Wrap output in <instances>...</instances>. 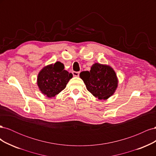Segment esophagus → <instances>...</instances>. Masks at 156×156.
<instances>
[{"label":"esophagus","mask_w":156,"mask_h":156,"mask_svg":"<svg viewBox=\"0 0 156 156\" xmlns=\"http://www.w3.org/2000/svg\"><path fill=\"white\" fill-rule=\"evenodd\" d=\"M72 74H73V75L74 77H79V72H73Z\"/></svg>","instance_id":"34e87169"}]
</instances>
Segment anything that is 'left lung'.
<instances>
[{
    "instance_id": "left-lung-1",
    "label": "left lung",
    "mask_w": 156,
    "mask_h": 156,
    "mask_svg": "<svg viewBox=\"0 0 156 156\" xmlns=\"http://www.w3.org/2000/svg\"><path fill=\"white\" fill-rule=\"evenodd\" d=\"M88 90L100 100H106L114 94L118 86L116 75L112 68L94 64L90 72L80 73Z\"/></svg>"
}]
</instances>
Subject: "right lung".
Instances as JSON below:
<instances>
[{
	"mask_svg": "<svg viewBox=\"0 0 156 156\" xmlns=\"http://www.w3.org/2000/svg\"><path fill=\"white\" fill-rule=\"evenodd\" d=\"M64 64L56 62L41 69L37 76V83L40 90L48 98L55 96L64 90L72 73L64 70Z\"/></svg>",
	"mask_w": 156,
	"mask_h": 156,
	"instance_id": "obj_1",
	"label": "right lung"
}]
</instances>
